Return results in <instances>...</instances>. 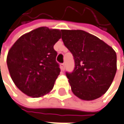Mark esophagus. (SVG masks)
Here are the masks:
<instances>
[{"label": "esophagus", "mask_w": 124, "mask_h": 124, "mask_svg": "<svg viewBox=\"0 0 124 124\" xmlns=\"http://www.w3.org/2000/svg\"><path fill=\"white\" fill-rule=\"evenodd\" d=\"M60 68H61V70H62V71H64L65 69V64L64 63H62L60 64Z\"/></svg>", "instance_id": "obj_1"}]
</instances>
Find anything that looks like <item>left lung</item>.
I'll return each instance as SVG.
<instances>
[{
    "instance_id": "1",
    "label": "left lung",
    "mask_w": 124,
    "mask_h": 124,
    "mask_svg": "<svg viewBox=\"0 0 124 124\" xmlns=\"http://www.w3.org/2000/svg\"><path fill=\"white\" fill-rule=\"evenodd\" d=\"M62 39L74 57L75 67L66 72L73 93L81 100L101 97L116 72V54L98 37L82 30H62Z\"/></svg>"
}]
</instances>
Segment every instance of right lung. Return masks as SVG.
I'll return each instance as SVG.
<instances>
[{
    "mask_svg": "<svg viewBox=\"0 0 124 124\" xmlns=\"http://www.w3.org/2000/svg\"><path fill=\"white\" fill-rule=\"evenodd\" d=\"M62 30L39 27L22 35L10 49L7 64L13 82L22 93L39 98L53 88L60 74L53 48Z\"/></svg>",
    "mask_w": 124,
    "mask_h": 124,
    "instance_id": "1",
    "label": "right lung"
}]
</instances>
